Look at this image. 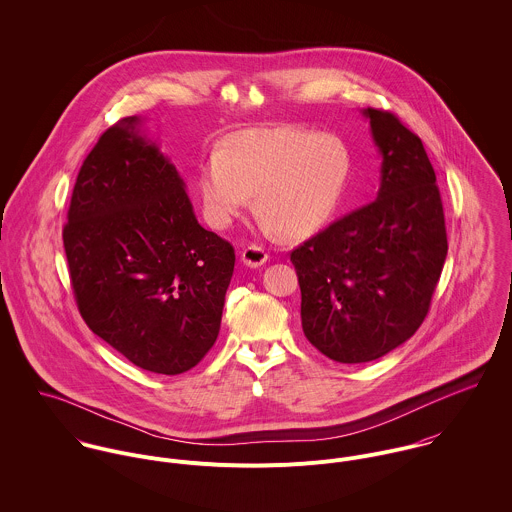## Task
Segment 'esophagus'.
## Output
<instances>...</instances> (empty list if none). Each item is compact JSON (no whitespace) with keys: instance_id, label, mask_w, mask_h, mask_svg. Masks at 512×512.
<instances>
[{"instance_id":"obj_1","label":"esophagus","mask_w":512,"mask_h":512,"mask_svg":"<svg viewBox=\"0 0 512 512\" xmlns=\"http://www.w3.org/2000/svg\"><path fill=\"white\" fill-rule=\"evenodd\" d=\"M266 260H268V252H266L262 246L252 244V246H248V248L242 250V262H244L246 266H250V268H258V266H262Z\"/></svg>"}]
</instances>
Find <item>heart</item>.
<instances>
[{
	"mask_svg": "<svg viewBox=\"0 0 512 512\" xmlns=\"http://www.w3.org/2000/svg\"><path fill=\"white\" fill-rule=\"evenodd\" d=\"M351 177V151L335 134L295 126L252 128L230 136L199 169V193L209 222L228 228L250 205L262 224L301 236L329 219Z\"/></svg>",
	"mask_w": 512,
	"mask_h": 512,
	"instance_id": "obj_1",
	"label": "heart"
}]
</instances>
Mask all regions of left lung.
<instances>
[{"label": "left lung", "instance_id": "8db88e82", "mask_svg": "<svg viewBox=\"0 0 512 512\" xmlns=\"http://www.w3.org/2000/svg\"><path fill=\"white\" fill-rule=\"evenodd\" d=\"M363 114L382 155L376 201L290 254L303 333L345 365L380 359L418 331L447 256L436 171L422 140L392 112Z\"/></svg>", "mask_w": 512, "mask_h": 512}]
</instances>
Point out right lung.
Returning a JSON list of instances; mask_svg holds the SVG:
<instances>
[{"label": "right lung", "mask_w": 512, "mask_h": 512, "mask_svg": "<svg viewBox=\"0 0 512 512\" xmlns=\"http://www.w3.org/2000/svg\"><path fill=\"white\" fill-rule=\"evenodd\" d=\"M67 219L71 286L92 333L149 372L199 365L219 337L234 248L197 222L142 118H122L100 136Z\"/></svg>", "instance_id": "right-lung-1"}]
</instances>
